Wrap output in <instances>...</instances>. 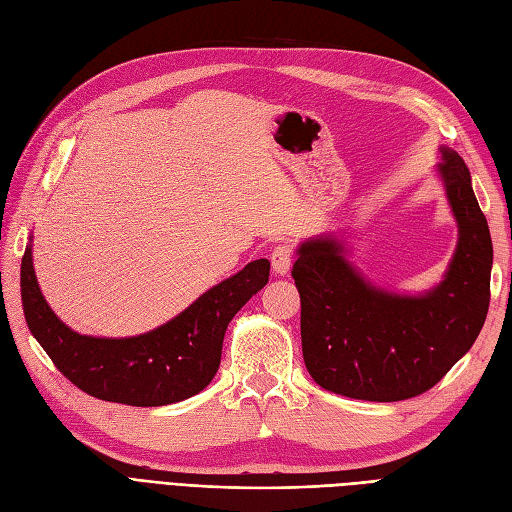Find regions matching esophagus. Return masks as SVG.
I'll return each instance as SVG.
<instances>
[{"mask_svg": "<svg viewBox=\"0 0 512 512\" xmlns=\"http://www.w3.org/2000/svg\"><path fill=\"white\" fill-rule=\"evenodd\" d=\"M292 260H294V245L284 241L280 245L273 247L271 252V265H273V271L277 275H286L292 267Z\"/></svg>", "mask_w": 512, "mask_h": 512, "instance_id": "34e87169", "label": "esophagus"}]
</instances>
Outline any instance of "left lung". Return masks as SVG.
I'll return each mask as SVG.
<instances>
[{
	"label": "left lung",
	"instance_id": "left-lung-1",
	"mask_svg": "<svg viewBox=\"0 0 512 512\" xmlns=\"http://www.w3.org/2000/svg\"><path fill=\"white\" fill-rule=\"evenodd\" d=\"M438 170L459 224L444 282L421 297H397L365 282L342 245L314 239L292 265L301 294L305 367L322 389L365 401H401L436 386L483 329L493 247L470 170L442 147Z\"/></svg>",
	"mask_w": 512,
	"mask_h": 512
}]
</instances>
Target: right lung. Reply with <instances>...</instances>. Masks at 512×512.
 <instances>
[{
  "label": "right lung",
  "instance_id": "add662e5",
  "mask_svg": "<svg viewBox=\"0 0 512 512\" xmlns=\"http://www.w3.org/2000/svg\"><path fill=\"white\" fill-rule=\"evenodd\" d=\"M269 269V260H254L156 331L104 339L74 333L53 314L38 288L32 245H27L21 301L29 331L74 386L104 401L153 408L188 399L213 380L228 322L269 282Z\"/></svg>",
  "mask_w": 512,
  "mask_h": 512
}]
</instances>
